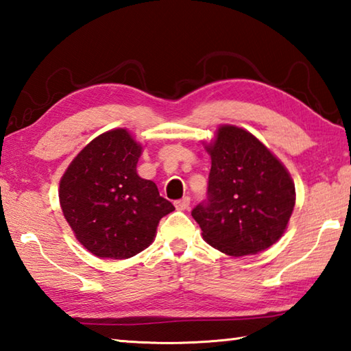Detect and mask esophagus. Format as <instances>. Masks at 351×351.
I'll return each instance as SVG.
<instances>
[{
  "label": "esophagus",
  "mask_w": 351,
  "mask_h": 351,
  "mask_svg": "<svg viewBox=\"0 0 351 351\" xmlns=\"http://www.w3.org/2000/svg\"><path fill=\"white\" fill-rule=\"evenodd\" d=\"M189 204H190V198L189 197H184L181 199L175 201V207H176V209H180V210H186L187 207H189Z\"/></svg>",
  "instance_id": "obj_1"
}]
</instances>
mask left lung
Segmentation results:
<instances>
[{
  "instance_id": "8db88e82",
  "label": "left lung",
  "mask_w": 351,
  "mask_h": 351,
  "mask_svg": "<svg viewBox=\"0 0 351 351\" xmlns=\"http://www.w3.org/2000/svg\"><path fill=\"white\" fill-rule=\"evenodd\" d=\"M207 152L212 158L207 198L192 210L204 240L232 257L274 245L295 201L287 169L251 133L230 125L218 130Z\"/></svg>"
}]
</instances>
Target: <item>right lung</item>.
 <instances>
[{"instance_id": "right-lung-1", "label": "right lung", "mask_w": 351, "mask_h": 351, "mask_svg": "<svg viewBox=\"0 0 351 351\" xmlns=\"http://www.w3.org/2000/svg\"><path fill=\"white\" fill-rule=\"evenodd\" d=\"M141 145L119 128L91 141L64 171L60 206L83 246L122 260L152 245L159 219L173 212L156 184L136 173Z\"/></svg>"}]
</instances>
